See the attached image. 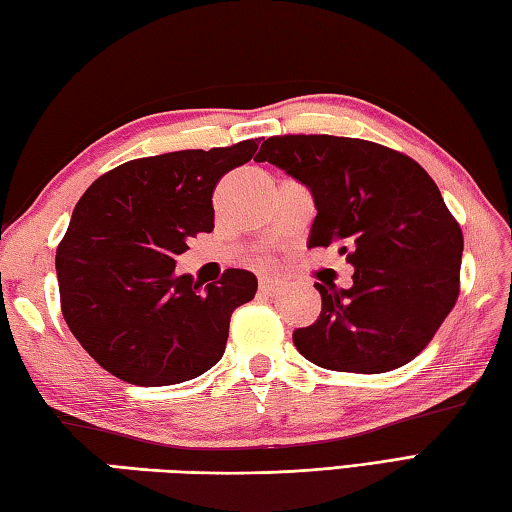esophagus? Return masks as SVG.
I'll use <instances>...</instances> for the list:
<instances>
[{
	"mask_svg": "<svg viewBox=\"0 0 512 512\" xmlns=\"http://www.w3.org/2000/svg\"><path fill=\"white\" fill-rule=\"evenodd\" d=\"M258 287L263 294H274L278 289V281H274V278H269V276H260Z\"/></svg>",
	"mask_w": 512,
	"mask_h": 512,
	"instance_id": "obj_1",
	"label": "esophagus"
}]
</instances>
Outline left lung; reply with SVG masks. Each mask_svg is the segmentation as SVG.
Listing matches in <instances>:
<instances>
[{"instance_id":"left-lung-1","label":"left lung","mask_w":512,"mask_h":512,"mask_svg":"<svg viewBox=\"0 0 512 512\" xmlns=\"http://www.w3.org/2000/svg\"><path fill=\"white\" fill-rule=\"evenodd\" d=\"M269 162L312 191L307 247H339L352 287L314 283L321 316L298 327L296 350L318 368L379 374L430 343L459 296L461 227L426 169L381 144L336 136H276Z\"/></svg>"}]
</instances>
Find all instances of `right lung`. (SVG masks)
Returning a JSON list of instances; mask_svg holds the SVG:
<instances>
[{"mask_svg":"<svg viewBox=\"0 0 512 512\" xmlns=\"http://www.w3.org/2000/svg\"><path fill=\"white\" fill-rule=\"evenodd\" d=\"M256 140L171 151L104 173L84 191L57 247L62 314L80 345L118 379L158 388L220 361L229 318L258 281L227 269L205 289L176 274L187 240L214 229L216 182L245 165Z\"/></svg>","mask_w":512,"mask_h":512,"instance_id":"add662e5","label":"right lung"}]
</instances>
